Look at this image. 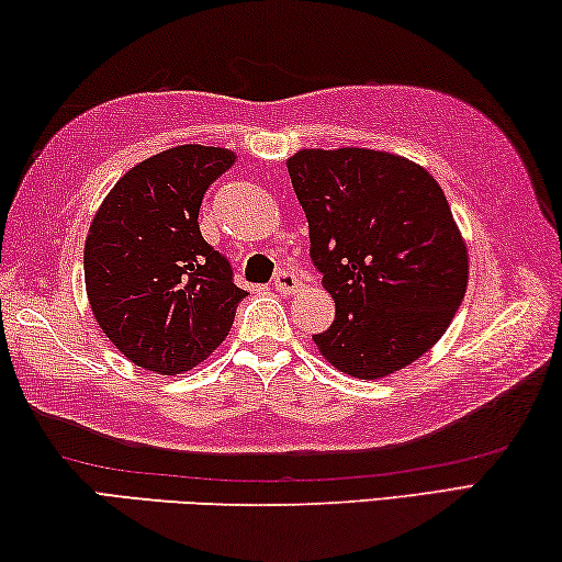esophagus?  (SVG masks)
Listing matches in <instances>:
<instances>
[{
	"instance_id": "obj_1",
	"label": "esophagus",
	"mask_w": 562,
	"mask_h": 562,
	"mask_svg": "<svg viewBox=\"0 0 562 562\" xmlns=\"http://www.w3.org/2000/svg\"><path fill=\"white\" fill-rule=\"evenodd\" d=\"M273 286H276V291H279V293H286V296H291V293L299 291L301 281H299V276L293 273V271L281 269L279 273L273 276Z\"/></svg>"
}]
</instances>
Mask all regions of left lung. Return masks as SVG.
Masks as SVG:
<instances>
[{
	"label": "left lung",
	"mask_w": 562,
	"mask_h": 562,
	"mask_svg": "<svg viewBox=\"0 0 562 562\" xmlns=\"http://www.w3.org/2000/svg\"><path fill=\"white\" fill-rule=\"evenodd\" d=\"M311 261L336 321L314 341L356 379H383L434 348L468 286V251L430 173L373 149H303L286 161Z\"/></svg>",
	"instance_id": "1"
}]
</instances>
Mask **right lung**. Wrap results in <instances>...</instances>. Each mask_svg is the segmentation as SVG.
Returning a JSON list of instances; mask_svg holds the SVG:
<instances>
[{
  "label": "right lung",
  "mask_w": 562,
  "mask_h": 562,
  "mask_svg": "<svg viewBox=\"0 0 562 562\" xmlns=\"http://www.w3.org/2000/svg\"><path fill=\"white\" fill-rule=\"evenodd\" d=\"M234 159L201 144L149 156L114 183L91 221V311L109 341L146 371L173 375L204 361L246 296L226 256L199 232L201 199Z\"/></svg>",
  "instance_id": "1"
}]
</instances>
